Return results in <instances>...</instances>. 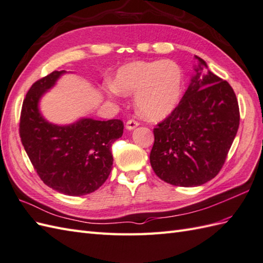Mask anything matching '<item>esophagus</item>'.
<instances>
[{"instance_id":"1","label":"esophagus","mask_w":263,"mask_h":263,"mask_svg":"<svg viewBox=\"0 0 263 263\" xmlns=\"http://www.w3.org/2000/svg\"><path fill=\"white\" fill-rule=\"evenodd\" d=\"M139 125V123L137 120H135V119H129L126 123V128L127 129H129V130H132V129H134V128H136L137 126Z\"/></svg>"}]
</instances>
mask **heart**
<instances>
[{"label": "heart", "instance_id": "1", "mask_svg": "<svg viewBox=\"0 0 263 263\" xmlns=\"http://www.w3.org/2000/svg\"><path fill=\"white\" fill-rule=\"evenodd\" d=\"M182 70L170 60L135 61L121 67L109 92L136 93L137 111L147 119H161L177 105L182 91Z\"/></svg>", "mask_w": 263, "mask_h": 263}]
</instances>
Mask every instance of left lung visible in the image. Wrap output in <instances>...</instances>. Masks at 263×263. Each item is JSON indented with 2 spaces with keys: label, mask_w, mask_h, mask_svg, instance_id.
Returning a JSON list of instances; mask_svg holds the SVG:
<instances>
[{
  "label": "left lung",
  "mask_w": 263,
  "mask_h": 263,
  "mask_svg": "<svg viewBox=\"0 0 263 263\" xmlns=\"http://www.w3.org/2000/svg\"><path fill=\"white\" fill-rule=\"evenodd\" d=\"M200 66L181 101L154 128L151 165L162 181L175 186H198L214 178L231 148L240 124L232 87Z\"/></svg>",
  "instance_id": "obj_1"
}]
</instances>
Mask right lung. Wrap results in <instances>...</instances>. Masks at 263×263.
<instances>
[{"label": "right lung", "mask_w": 263, "mask_h": 263, "mask_svg": "<svg viewBox=\"0 0 263 263\" xmlns=\"http://www.w3.org/2000/svg\"><path fill=\"white\" fill-rule=\"evenodd\" d=\"M63 72H51L31 86L22 104L18 132L42 182L59 193L81 196L98 190L109 176L111 146L123 135L124 123L86 118L55 126L44 120L37 102Z\"/></svg>", "instance_id": "add662e5"}]
</instances>
